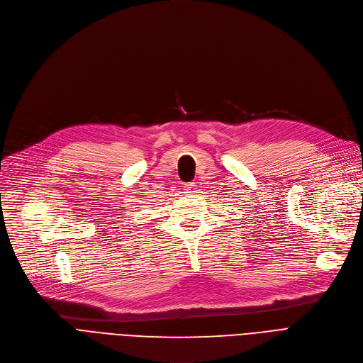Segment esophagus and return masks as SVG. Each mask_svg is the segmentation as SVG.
Segmentation results:
<instances>
[{
	"mask_svg": "<svg viewBox=\"0 0 363 363\" xmlns=\"http://www.w3.org/2000/svg\"><path fill=\"white\" fill-rule=\"evenodd\" d=\"M184 191L186 194H194L197 191V186L194 182H189V184H184Z\"/></svg>",
	"mask_w": 363,
	"mask_h": 363,
	"instance_id": "obj_1",
	"label": "esophagus"
}]
</instances>
